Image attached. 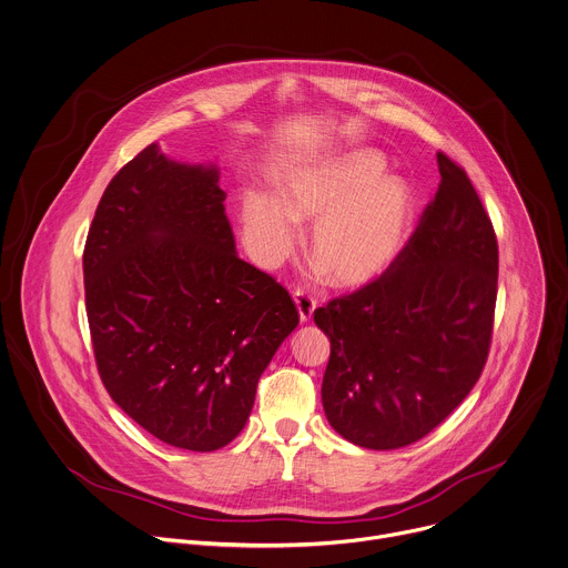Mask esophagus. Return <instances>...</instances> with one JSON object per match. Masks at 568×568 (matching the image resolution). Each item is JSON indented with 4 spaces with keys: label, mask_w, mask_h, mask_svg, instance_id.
Segmentation results:
<instances>
[{
    "label": "esophagus",
    "mask_w": 568,
    "mask_h": 568,
    "mask_svg": "<svg viewBox=\"0 0 568 568\" xmlns=\"http://www.w3.org/2000/svg\"><path fill=\"white\" fill-rule=\"evenodd\" d=\"M293 297H295V304H297L302 324H308V322L313 320V313H315V304H317V302H315L306 291H302V288H297V291L293 293Z\"/></svg>",
    "instance_id": "1"
}]
</instances>
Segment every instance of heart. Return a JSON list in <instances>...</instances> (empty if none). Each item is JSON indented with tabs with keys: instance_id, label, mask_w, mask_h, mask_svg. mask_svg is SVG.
<instances>
[{
	"instance_id": "heart-1",
	"label": "heart",
	"mask_w": 568,
	"mask_h": 568,
	"mask_svg": "<svg viewBox=\"0 0 568 568\" xmlns=\"http://www.w3.org/2000/svg\"><path fill=\"white\" fill-rule=\"evenodd\" d=\"M377 152L359 150L291 172L277 200L246 191L240 226L251 257L277 266L295 246V224H313L308 253L328 284L364 288L385 275L407 246L414 195L405 181L383 176Z\"/></svg>"
}]
</instances>
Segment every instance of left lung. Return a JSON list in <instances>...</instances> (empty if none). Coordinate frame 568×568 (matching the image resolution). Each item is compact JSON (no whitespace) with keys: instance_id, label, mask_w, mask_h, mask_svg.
Returning a JSON list of instances; mask_svg holds the SVG:
<instances>
[{"instance_id":"left-lung-1","label":"left lung","mask_w":568,"mask_h":568,"mask_svg":"<svg viewBox=\"0 0 568 568\" xmlns=\"http://www.w3.org/2000/svg\"><path fill=\"white\" fill-rule=\"evenodd\" d=\"M440 185L396 264L331 300L322 383L328 423L368 449H398L440 425L480 377L494 328L498 242L469 176L443 152Z\"/></svg>"}]
</instances>
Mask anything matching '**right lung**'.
Listing matches in <instances>:
<instances>
[{
	"label": "right lung",
	"mask_w": 568,
	"mask_h": 568,
	"mask_svg": "<svg viewBox=\"0 0 568 568\" xmlns=\"http://www.w3.org/2000/svg\"><path fill=\"white\" fill-rule=\"evenodd\" d=\"M215 165L156 143L103 193L83 251L97 368L159 440L213 452L246 425L257 381L300 324L288 291L240 260Z\"/></svg>",
	"instance_id": "1"
}]
</instances>
